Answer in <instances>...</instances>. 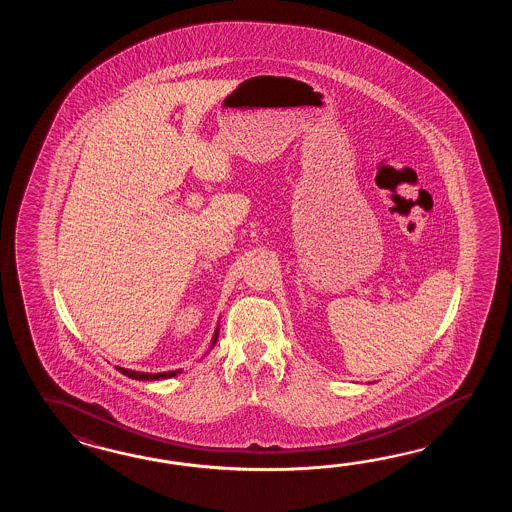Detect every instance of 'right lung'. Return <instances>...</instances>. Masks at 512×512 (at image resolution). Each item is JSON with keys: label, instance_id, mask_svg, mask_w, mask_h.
Returning <instances> with one entry per match:
<instances>
[{"label": "right lung", "instance_id": "add662e5", "mask_svg": "<svg viewBox=\"0 0 512 512\" xmlns=\"http://www.w3.org/2000/svg\"><path fill=\"white\" fill-rule=\"evenodd\" d=\"M218 331L219 327H216V333H214V337H212L210 349L214 348V344L218 342ZM115 368H117L122 375L130 377V379H135V381H161V379H172L177 373H181V370L161 371V373H141V371L128 370V368H120V366H115Z\"/></svg>", "mask_w": 512, "mask_h": 512}]
</instances>
